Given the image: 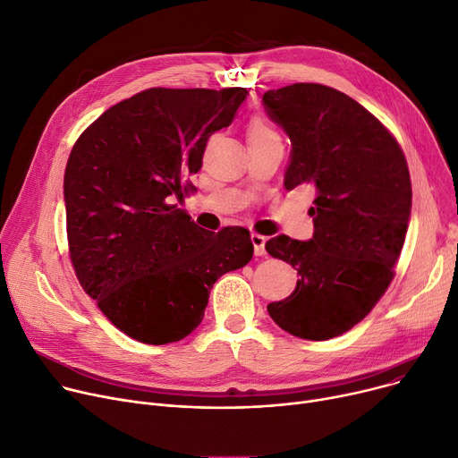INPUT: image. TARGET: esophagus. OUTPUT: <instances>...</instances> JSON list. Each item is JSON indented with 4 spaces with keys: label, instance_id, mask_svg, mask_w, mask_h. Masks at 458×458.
<instances>
[{
    "label": "esophagus",
    "instance_id": "obj_1",
    "mask_svg": "<svg viewBox=\"0 0 458 458\" xmlns=\"http://www.w3.org/2000/svg\"><path fill=\"white\" fill-rule=\"evenodd\" d=\"M251 242H253V248H255V255L262 257L266 253V250H264L266 238L262 234H259V233H251Z\"/></svg>",
    "mask_w": 458,
    "mask_h": 458
}]
</instances>
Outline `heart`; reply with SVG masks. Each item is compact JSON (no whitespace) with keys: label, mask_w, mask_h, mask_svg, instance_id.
Here are the masks:
<instances>
[{"label":"heart","mask_w":458,"mask_h":458,"mask_svg":"<svg viewBox=\"0 0 458 458\" xmlns=\"http://www.w3.org/2000/svg\"><path fill=\"white\" fill-rule=\"evenodd\" d=\"M272 129L267 127L264 122H260V120H257V122H253L251 123V129H250V132H270Z\"/></svg>","instance_id":"heart-1"}]
</instances>
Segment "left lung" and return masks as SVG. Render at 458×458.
<instances>
[{
  "label": "left lung",
  "mask_w": 458,
  "mask_h": 458,
  "mask_svg": "<svg viewBox=\"0 0 458 458\" xmlns=\"http://www.w3.org/2000/svg\"><path fill=\"white\" fill-rule=\"evenodd\" d=\"M262 101L292 140L284 188H316L312 238L266 242L300 276L267 312L293 336L329 340L364 319L395 276L412 205L407 158L377 118L336 89L295 83Z\"/></svg>",
  "instance_id": "1"
}]
</instances>
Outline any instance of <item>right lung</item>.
<instances>
[{
  "mask_svg": "<svg viewBox=\"0 0 458 458\" xmlns=\"http://www.w3.org/2000/svg\"><path fill=\"white\" fill-rule=\"evenodd\" d=\"M248 90L148 89L90 123L64 174L70 260L114 327L149 345L179 342L205 316L212 284L253 257L246 227L201 229L172 205L191 188L210 134Z\"/></svg>",
  "mask_w": 458,
  "mask_h": 458,
  "instance_id": "obj_1",
  "label": "right lung"
}]
</instances>
